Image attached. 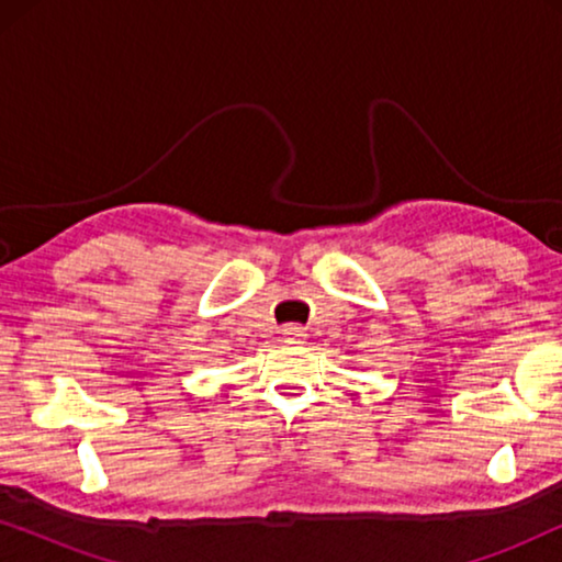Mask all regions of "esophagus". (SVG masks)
Returning <instances> with one entry per match:
<instances>
[{"mask_svg": "<svg viewBox=\"0 0 562 562\" xmlns=\"http://www.w3.org/2000/svg\"><path fill=\"white\" fill-rule=\"evenodd\" d=\"M283 337H286L289 342H302L306 335H304V329H302V327H294V325H291V327L283 329Z\"/></svg>", "mask_w": 562, "mask_h": 562, "instance_id": "obj_1", "label": "esophagus"}]
</instances>
